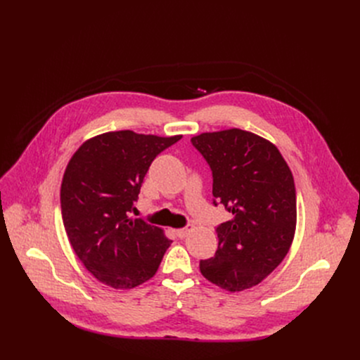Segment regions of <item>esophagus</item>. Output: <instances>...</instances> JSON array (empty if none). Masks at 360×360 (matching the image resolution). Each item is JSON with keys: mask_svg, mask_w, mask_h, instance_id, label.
Returning a JSON list of instances; mask_svg holds the SVG:
<instances>
[{"mask_svg": "<svg viewBox=\"0 0 360 360\" xmlns=\"http://www.w3.org/2000/svg\"><path fill=\"white\" fill-rule=\"evenodd\" d=\"M193 231V224H186L185 228H182V229H178L176 231V235H178V238H181V239H184L188 233H190Z\"/></svg>", "mask_w": 360, "mask_h": 360, "instance_id": "34e87169", "label": "esophagus"}]
</instances>
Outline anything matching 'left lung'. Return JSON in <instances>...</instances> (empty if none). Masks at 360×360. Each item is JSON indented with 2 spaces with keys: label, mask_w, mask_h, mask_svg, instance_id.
Segmentation results:
<instances>
[{
  "label": "left lung",
  "mask_w": 360,
  "mask_h": 360,
  "mask_svg": "<svg viewBox=\"0 0 360 360\" xmlns=\"http://www.w3.org/2000/svg\"><path fill=\"white\" fill-rule=\"evenodd\" d=\"M193 146L213 174V204L232 219L216 228L214 257L200 261L213 285L240 292L257 286L290 250L296 229V190L278 148L239 128L202 132Z\"/></svg>",
  "instance_id": "obj_1"
}]
</instances>
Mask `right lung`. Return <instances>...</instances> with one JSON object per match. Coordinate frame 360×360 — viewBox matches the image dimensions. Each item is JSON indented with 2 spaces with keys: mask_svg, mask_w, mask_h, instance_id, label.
Here are the masks:
<instances>
[{
  "mask_svg": "<svg viewBox=\"0 0 360 360\" xmlns=\"http://www.w3.org/2000/svg\"><path fill=\"white\" fill-rule=\"evenodd\" d=\"M181 137L110 131L70 159L61 184L64 228L75 255L103 285L132 289L156 274L172 240L128 214L151 162Z\"/></svg>",
  "mask_w": 360,
  "mask_h": 360,
  "instance_id": "1",
  "label": "right lung"
}]
</instances>
